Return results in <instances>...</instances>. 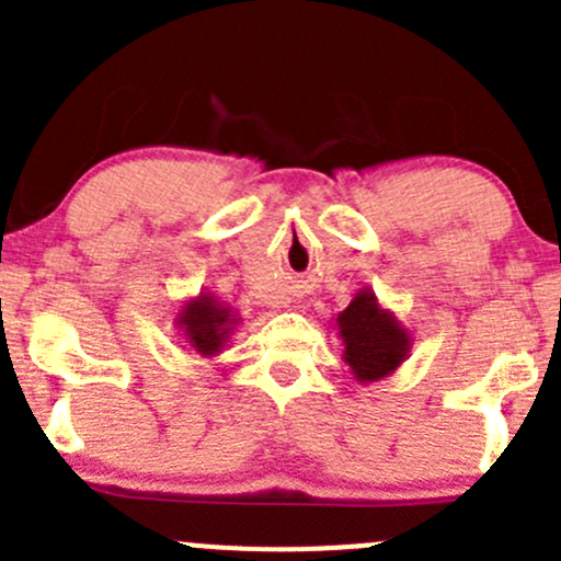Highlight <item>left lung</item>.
Returning <instances> with one entry per match:
<instances>
[{
    "label": "left lung",
    "instance_id": "left-lung-1",
    "mask_svg": "<svg viewBox=\"0 0 561 561\" xmlns=\"http://www.w3.org/2000/svg\"><path fill=\"white\" fill-rule=\"evenodd\" d=\"M333 328L342 339L344 364L358 382H377L393 375L410 355L412 333L377 301L371 287H360L355 293L347 309L336 314Z\"/></svg>",
    "mask_w": 561,
    "mask_h": 561
}]
</instances>
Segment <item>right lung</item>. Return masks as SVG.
<instances>
[{
  "mask_svg": "<svg viewBox=\"0 0 561 561\" xmlns=\"http://www.w3.org/2000/svg\"><path fill=\"white\" fill-rule=\"evenodd\" d=\"M173 325L179 328V336L184 339L192 353L201 355V358H214L228 347L230 336L241 325V314L219 301L214 293L201 290L190 301L181 304Z\"/></svg>",
  "mask_w": 561,
  "mask_h": 561,
  "instance_id": "1",
  "label": "right lung"
}]
</instances>
